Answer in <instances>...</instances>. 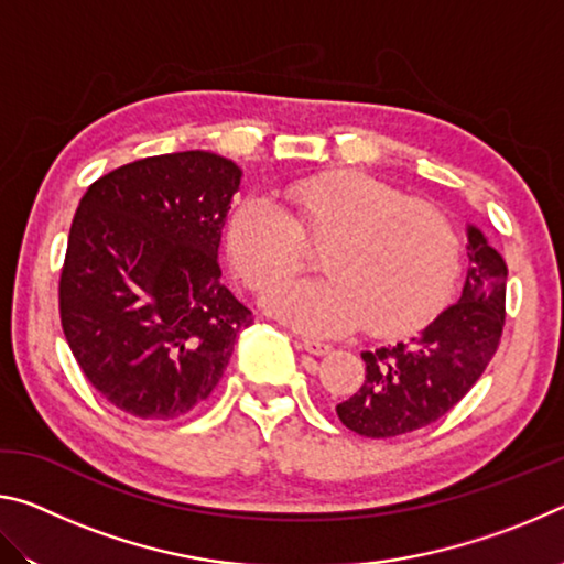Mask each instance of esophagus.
<instances>
[{"label": "esophagus", "mask_w": 564, "mask_h": 564, "mask_svg": "<svg viewBox=\"0 0 564 564\" xmlns=\"http://www.w3.org/2000/svg\"><path fill=\"white\" fill-rule=\"evenodd\" d=\"M301 348L305 352H311V356H328L333 350L328 343H321V340H301Z\"/></svg>", "instance_id": "34e87169"}]
</instances>
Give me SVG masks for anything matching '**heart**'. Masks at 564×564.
<instances>
[{
	"instance_id": "b5f03b06",
	"label": "heart",
	"mask_w": 564,
	"mask_h": 564,
	"mask_svg": "<svg viewBox=\"0 0 564 564\" xmlns=\"http://www.w3.org/2000/svg\"><path fill=\"white\" fill-rule=\"evenodd\" d=\"M289 214L246 196L226 228V251L253 291L304 268L308 245L327 246L316 282L273 286L263 305L293 328L336 336L358 328L403 336L431 321L460 275L463 241L441 208L366 171H328L295 181Z\"/></svg>"
}]
</instances>
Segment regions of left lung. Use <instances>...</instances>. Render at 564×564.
I'll use <instances>...</instances> for the list:
<instances>
[{
	"label": "left lung",
	"mask_w": 564,
	"mask_h": 564,
	"mask_svg": "<svg viewBox=\"0 0 564 564\" xmlns=\"http://www.w3.org/2000/svg\"><path fill=\"white\" fill-rule=\"evenodd\" d=\"M460 301L420 336L362 350L366 380L336 405L340 423L366 437H395L435 423L460 403L498 352L508 265L475 226L467 228Z\"/></svg>",
	"instance_id": "obj_1"
}]
</instances>
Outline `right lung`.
<instances>
[{"instance_id":"1","label":"right lung","mask_w":564,"mask_h":564,"mask_svg":"<svg viewBox=\"0 0 564 564\" xmlns=\"http://www.w3.org/2000/svg\"><path fill=\"white\" fill-rule=\"evenodd\" d=\"M238 184L234 161L178 151L113 169L82 196L62 265L59 318L84 378L123 413H191L253 323L218 265Z\"/></svg>"}]
</instances>
